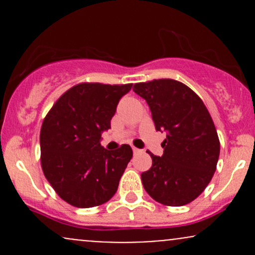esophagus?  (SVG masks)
Instances as JSON below:
<instances>
[{"instance_id":"34e87169","label":"esophagus","mask_w":255,"mask_h":255,"mask_svg":"<svg viewBox=\"0 0 255 255\" xmlns=\"http://www.w3.org/2000/svg\"><path fill=\"white\" fill-rule=\"evenodd\" d=\"M133 152L134 153H140V152H141V150H139V148H136V147H133Z\"/></svg>"}]
</instances>
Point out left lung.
<instances>
[{"mask_svg": "<svg viewBox=\"0 0 255 255\" xmlns=\"http://www.w3.org/2000/svg\"><path fill=\"white\" fill-rule=\"evenodd\" d=\"M133 91L147 102L157 130H165L162 157L148 152L150 170L141 174L145 191L166 206L197 199L217 168L219 139L211 115L188 86L172 80L137 83Z\"/></svg>", "mask_w": 255, "mask_h": 255, "instance_id": "obj_1", "label": "left lung"}]
</instances>
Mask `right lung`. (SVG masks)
Returning <instances> with one entry per match:
<instances>
[{"label": "right lung", "mask_w": 255, "mask_h": 255, "mask_svg": "<svg viewBox=\"0 0 255 255\" xmlns=\"http://www.w3.org/2000/svg\"><path fill=\"white\" fill-rule=\"evenodd\" d=\"M133 84H78L52 105L40 128L44 176L58 197L80 209L107 203L133 157L129 145L109 151L101 136Z\"/></svg>", "instance_id": "1"}]
</instances>
